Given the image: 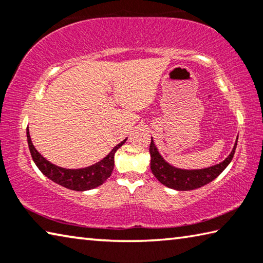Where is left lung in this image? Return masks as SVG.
<instances>
[{
	"label": "left lung",
	"mask_w": 263,
	"mask_h": 263,
	"mask_svg": "<svg viewBox=\"0 0 263 263\" xmlns=\"http://www.w3.org/2000/svg\"><path fill=\"white\" fill-rule=\"evenodd\" d=\"M237 142L238 138L234 142L233 149L229 157L224 161L217 163L215 166L202 169H182L173 166V164L167 162L163 159L162 155L160 154L158 147L155 146L152 138L149 146L151 171H152L153 175L157 177L158 181H160L163 185H166L171 189L186 191L201 188V186L212 182L229 166L233 159L235 147H237Z\"/></svg>",
	"instance_id": "obj_1"
}]
</instances>
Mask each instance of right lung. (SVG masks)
<instances>
[{
    "label": "right lung",
    "instance_id": "obj_1",
    "mask_svg": "<svg viewBox=\"0 0 263 263\" xmlns=\"http://www.w3.org/2000/svg\"><path fill=\"white\" fill-rule=\"evenodd\" d=\"M26 137H28L29 149L31 157L33 159V162L38 167L47 179L55 182L57 184L65 188L75 190V191H86L97 188L101 184H103L106 179L111 176V173L114 171L115 166V153L122 145L125 144L126 139H124L118 145L110 151V153L103 158L101 161L96 162L91 166L86 168L79 169H68L64 167H59L57 164L52 163L46 160L43 155L38 152L32 144L30 137L29 127L26 130Z\"/></svg>",
    "mask_w": 263,
    "mask_h": 263
}]
</instances>
